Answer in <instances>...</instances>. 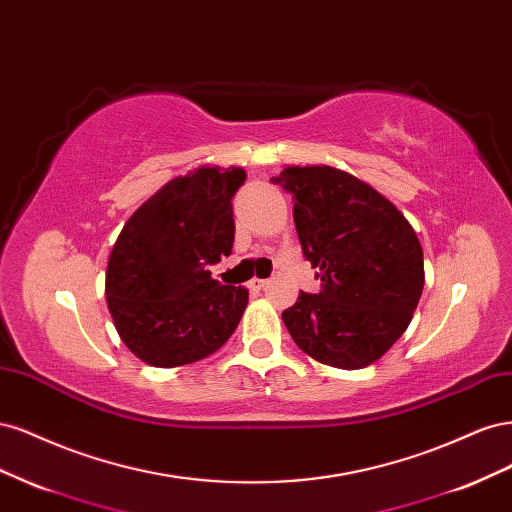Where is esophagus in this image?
I'll use <instances>...</instances> for the list:
<instances>
[{
	"mask_svg": "<svg viewBox=\"0 0 512 512\" xmlns=\"http://www.w3.org/2000/svg\"><path fill=\"white\" fill-rule=\"evenodd\" d=\"M265 286H267V280H260V277H254V280L250 282V288H254V290H260Z\"/></svg>",
	"mask_w": 512,
	"mask_h": 512,
	"instance_id": "esophagus-1",
	"label": "esophagus"
}]
</instances>
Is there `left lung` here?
Here are the masks:
<instances>
[{"label": "left lung", "mask_w": 512, "mask_h": 512, "mask_svg": "<svg viewBox=\"0 0 512 512\" xmlns=\"http://www.w3.org/2000/svg\"><path fill=\"white\" fill-rule=\"evenodd\" d=\"M294 200V226L320 292H301L282 320L316 361L361 369L404 335L421 299L423 247L382 194L331 166L271 177Z\"/></svg>", "instance_id": "1"}]
</instances>
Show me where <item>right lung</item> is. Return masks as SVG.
Instances as JSON below:
<instances>
[{
    "instance_id": "obj_1",
    "label": "right lung",
    "mask_w": 512,
    "mask_h": 512,
    "mask_svg": "<svg viewBox=\"0 0 512 512\" xmlns=\"http://www.w3.org/2000/svg\"><path fill=\"white\" fill-rule=\"evenodd\" d=\"M243 181V168H196L123 226L108 258L106 301L123 344L145 363L188 365L235 333L247 290L222 286L209 265L232 250V196Z\"/></svg>"
}]
</instances>
